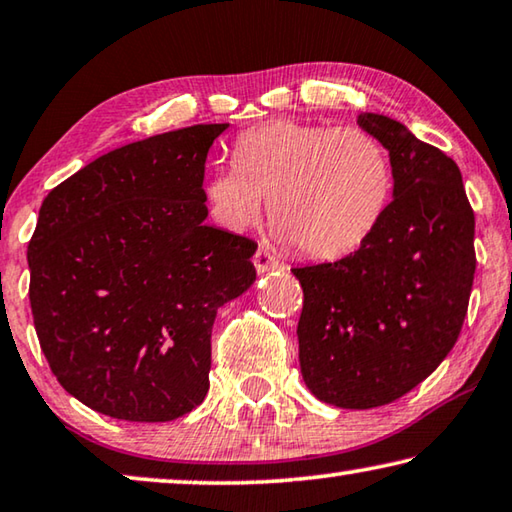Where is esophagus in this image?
I'll list each match as a JSON object with an SVG mask.
<instances>
[{
    "mask_svg": "<svg viewBox=\"0 0 512 512\" xmlns=\"http://www.w3.org/2000/svg\"><path fill=\"white\" fill-rule=\"evenodd\" d=\"M253 264H255V269H257L259 275L280 269L278 257H273V255L269 253V250H257L255 257H253Z\"/></svg>",
    "mask_w": 512,
    "mask_h": 512,
    "instance_id": "34e87169",
    "label": "esophagus"
}]
</instances>
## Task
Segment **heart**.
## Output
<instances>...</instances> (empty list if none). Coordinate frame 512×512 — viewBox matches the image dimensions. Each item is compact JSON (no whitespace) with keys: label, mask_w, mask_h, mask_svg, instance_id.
<instances>
[{"label":"heart","mask_w":512,"mask_h":512,"mask_svg":"<svg viewBox=\"0 0 512 512\" xmlns=\"http://www.w3.org/2000/svg\"><path fill=\"white\" fill-rule=\"evenodd\" d=\"M234 157L237 164L218 166L202 184L214 223L246 230L269 200L273 237L314 259L364 246L392 200L389 154L360 127L271 120L246 129Z\"/></svg>","instance_id":"b5f03b06"}]
</instances>
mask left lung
I'll return each instance as SVG.
<instances>
[{
  "mask_svg": "<svg viewBox=\"0 0 512 512\" xmlns=\"http://www.w3.org/2000/svg\"><path fill=\"white\" fill-rule=\"evenodd\" d=\"M358 125L389 152L392 202L355 253L291 269L303 287L300 373L316 399L346 410L401 399L440 367L476 271L456 161L383 113H360Z\"/></svg>",
  "mask_w": 512,
  "mask_h": 512,
  "instance_id": "obj_1",
  "label": "left lung"
}]
</instances>
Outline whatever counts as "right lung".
<instances>
[{
  "mask_svg": "<svg viewBox=\"0 0 512 512\" xmlns=\"http://www.w3.org/2000/svg\"><path fill=\"white\" fill-rule=\"evenodd\" d=\"M227 127L123 145L43 200L34 326L56 380L95 412L170 421L205 401L218 307L257 278V243L205 223L207 152Z\"/></svg>",
  "mask_w": 512,
  "mask_h": 512,
  "instance_id": "right-lung-1",
  "label": "right lung"
}]
</instances>
